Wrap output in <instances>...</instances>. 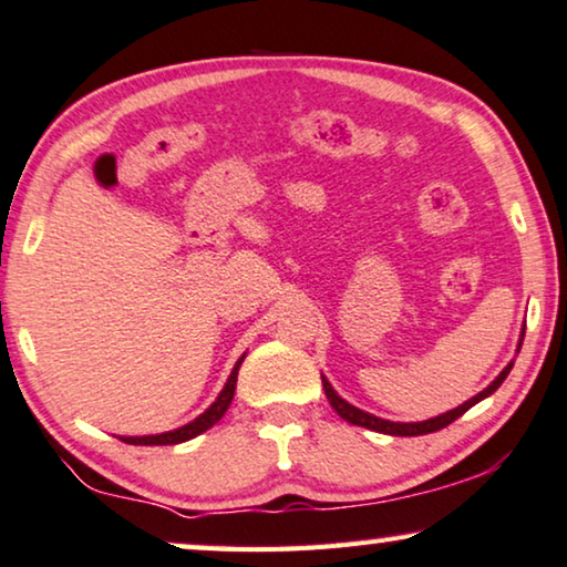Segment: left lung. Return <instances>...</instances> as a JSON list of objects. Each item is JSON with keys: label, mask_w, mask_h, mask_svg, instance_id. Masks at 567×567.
<instances>
[{"label": "left lung", "mask_w": 567, "mask_h": 567, "mask_svg": "<svg viewBox=\"0 0 567 567\" xmlns=\"http://www.w3.org/2000/svg\"><path fill=\"white\" fill-rule=\"evenodd\" d=\"M522 340H524V332H522ZM522 340H519V348H522ZM512 365H514V363H508V365L504 368V371L496 375V381L491 383L488 389H483L481 393H475V396L467 399L465 404H461L457 409H450V412L440 414V416H432V420H424V422H389V420H381V416L368 414V412H363V409L352 406V404H348V401H344L342 396H338V391L332 389V383L327 381L324 375H322V385H324V393H327V399H330L332 409L342 416L344 422L358 424V426H365V430H373V432L393 434V437H416V434H430V432L442 430V426L453 424V422L457 420V416H463V414L467 412V409L475 406V404H478V401H483L486 396H491V393H494V391L498 389V385L504 383L508 371H512Z\"/></svg>", "instance_id": "1"}]
</instances>
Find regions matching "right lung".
<instances>
[{"label":"right lung","mask_w":567,"mask_h":567,"mask_svg":"<svg viewBox=\"0 0 567 567\" xmlns=\"http://www.w3.org/2000/svg\"><path fill=\"white\" fill-rule=\"evenodd\" d=\"M245 355L237 360L233 373H229V379L225 383V389L219 391V396L215 404H212L207 412L196 416L194 422H188L184 426H178V430H171V432H161V434H145V437H120L122 442H127V445H178V442H186L196 437V434L207 432L209 426H215L219 420H223L225 412L233 404V396H235V385H237V371H240Z\"/></svg>","instance_id":"obj_1"}]
</instances>
